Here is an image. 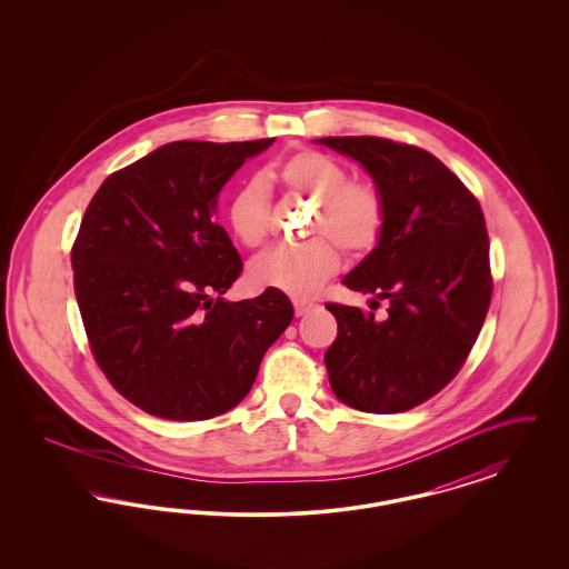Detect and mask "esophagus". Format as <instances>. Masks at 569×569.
<instances>
[{
	"label": "esophagus",
	"instance_id": "1",
	"mask_svg": "<svg viewBox=\"0 0 569 569\" xmlns=\"http://www.w3.org/2000/svg\"><path fill=\"white\" fill-rule=\"evenodd\" d=\"M313 307H316V302H311V300H302V298L295 300V311H297L298 318L305 316V313H309Z\"/></svg>",
	"mask_w": 569,
	"mask_h": 569
}]
</instances>
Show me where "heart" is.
<instances>
[{"instance_id":"obj_1","label":"heart","mask_w":569,"mask_h":569,"mask_svg":"<svg viewBox=\"0 0 569 569\" xmlns=\"http://www.w3.org/2000/svg\"><path fill=\"white\" fill-rule=\"evenodd\" d=\"M274 179L286 190L316 202L311 234H325L343 251L360 256L371 251L383 232L386 207L379 191L362 181H346L343 166L325 153L300 149L274 168ZM226 221L244 247H260L269 234V191L251 179L234 191L226 207ZM323 237L307 243L274 244L251 260L249 279L290 297H311L339 269L337 247Z\"/></svg>"}]
</instances>
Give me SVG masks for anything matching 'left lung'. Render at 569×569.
<instances>
[{
    "label": "left lung",
    "instance_id": "left-lung-1",
    "mask_svg": "<svg viewBox=\"0 0 569 569\" xmlns=\"http://www.w3.org/2000/svg\"><path fill=\"white\" fill-rule=\"evenodd\" d=\"M316 142L360 163L386 207L381 239L343 286L388 300V318L326 305L337 320L325 353L330 388L353 409L399 413L455 378L482 330L492 292L485 216L425 149L376 136Z\"/></svg>",
    "mask_w": 569,
    "mask_h": 569
}]
</instances>
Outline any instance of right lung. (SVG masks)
Returning <instances> with one entry per match:
<instances>
[{"instance_id":"1","label":"right lung","mask_w":569,"mask_h":569,"mask_svg":"<svg viewBox=\"0 0 569 569\" xmlns=\"http://www.w3.org/2000/svg\"><path fill=\"white\" fill-rule=\"evenodd\" d=\"M272 142H168L110 174L84 211L72 269L89 346L151 416L207 420L239 406L295 318L271 288L223 298L243 262L216 221L217 198Z\"/></svg>"}]
</instances>
